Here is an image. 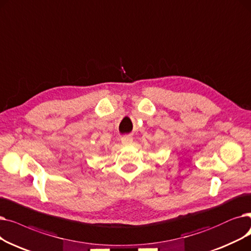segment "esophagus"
<instances>
[{
	"instance_id": "34e87169",
	"label": "esophagus",
	"mask_w": 251,
	"mask_h": 251,
	"mask_svg": "<svg viewBox=\"0 0 251 251\" xmlns=\"http://www.w3.org/2000/svg\"><path fill=\"white\" fill-rule=\"evenodd\" d=\"M122 143L124 144V146H130L133 144V138L130 137H124L122 139Z\"/></svg>"
}]
</instances>
